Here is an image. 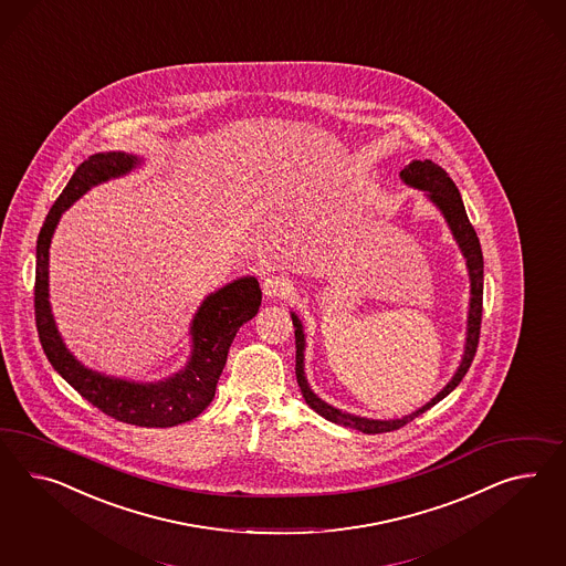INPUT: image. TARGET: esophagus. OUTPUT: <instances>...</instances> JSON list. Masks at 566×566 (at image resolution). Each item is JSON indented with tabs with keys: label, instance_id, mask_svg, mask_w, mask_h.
I'll return each mask as SVG.
<instances>
[{
	"label": "esophagus",
	"instance_id": "1",
	"mask_svg": "<svg viewBox=\"0 0 566 566\" xmlns=\"http://www.w3.org/2000/svg\"><path fill=\"white\" fill-rule=\"evenodd\" d=\"M261 291L268 298H284L292 291V282L286 275H268L261 282Z\"/></svg>",
	"mask_w": 566,
	"mask_h": 566
}]
</instances>
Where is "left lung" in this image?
<instances>
[{"label": "left lung", "mask_w": 566, "mask_h": 566, "mask_svg": "<svg viewBox=\"0 0 566 566\" xmlns=\"http://www.w3.org/2000/svg\"><path fill=\"white\" fill-rule=\"evenodd\" d=\"M401 179L412 187H418L422 191H427L428 198L432 199L441 212H443L451 232L455 237L461 253L468 261V270H470V280H472V298H470V317H468V342H465V352L461 358L455 377L449 381L443 391L437 398L430 399L427 406H422L420 410L403 416L399 420H368V418H360V416H352V413L342 412L332 408L329 403H325L322 399L317 398L308 382L305 379V334H303V325L298 322V317L292 313V325H294V337H296V381L301 387V394L305 398L306 403L315 410V412L323 416L329 422H336L342 427L356 428L360 432L367 434H379V432H391L398 428L406 427L408 422H412L413 418H418L420 413L430 410L434 403H439L441 399L447 398L455 387H458L461 379L465 377V373L472 367L475 350H478V342H480V325H482V294H484V260H482V249H480V241L475 234L474 227L470 222V218L465 214L463 201L459 196L458 187L453 184V179L449 177V172L434 165L432 160H413L408 167L403 168Z\"/></svg>", "instance_id": "left-lung-1"}]
</instances>
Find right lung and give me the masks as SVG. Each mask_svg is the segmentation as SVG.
Listing matches in <instances>:
<instances>
[{
	"label": "right lung",
	"mask_w": 566,
	"mask_h": 566,
	"mask_svg": "<svg viewBox=\"0 0 566 566\" xmlns=\"http://www.w3.org/2000/svg\"><path fill=\"white\" fill-rule=\"evenodd\" d=\"M138 165V158L125 153L94 154L84 160L62 196L53 203L36 239L34 275V322L49 363L94 408L134 427L167 428L193 420L214 399L216 382L227 365L230 344L243 323L258 315L261 305L260 282L241 277L210 294L191 325L193 352L187 367L167 381L129 382L98 375L84 368L63 346L49 306V244L63 212L84 196L92 185L125 175Z\"/></svg>",
	"instance_id": "obj_1"
}]
</instances>
